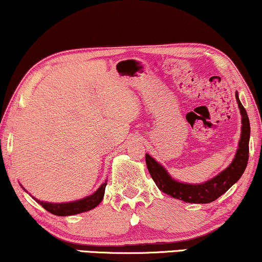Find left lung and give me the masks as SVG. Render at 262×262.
Returning a JSON list of instances; mask_svg holds the SVG:
<instances>
[{
    "label": "left lung",
    "instance_id": "8db88e82",
    "mask_svg": "<svg viewBox=\"0 0 262 262\" xmlns=\"http://www.w3.org/2000/svg\"><path fill=\"white\" fill-rule=\"evenodd\" d=\"M236 100H237L239 112L242 114V134L238 143L237 152H236L235 159L230 166L222 171L221 174H218L216 178L211 179L204 184L188 185L173 180L161 164L157 163L148 154H145V162L148 166L149 173L161 191L174 196V198L184 200L186 203L207 204L224 194L242 177L249 157L250 125L245 107L238 100L237 93H236Z\"/></svg>",
    "mask_w": 262,
    "mask_h": 262
}]
</instances>
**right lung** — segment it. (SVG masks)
Instances as JSON below:
<instances>
[{"label":"right lung","instance_id":"right-lung-1","mask_svg":"<svg viewBox=\"0 0 262 262\" xmlns=\"http://www.w3.org/2000/svg\"><path fill=\"white\" fill-rule=\"evenodd\" d=\"M107 181L100 186V188L96 191L94 194L87 198L77 200V202L73 203H60V204H51V203H45V202H39L38 199H35L40 205L44 207L46 211L51 212L56 216H71V214H77L81 212H85L94 209L95 206H98L103 198L105 194V188H106Z\"/></svg>","mask_w":262,"mask_h":262}]
</instances>
